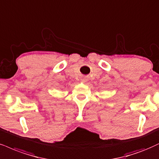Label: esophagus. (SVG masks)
Returning <instances> with one entry per match:
<instances>
[{
	"label": "esophagus",
	"mask_w": 159,
	"mask_h": 159,
	"mask_svg": "<svg viewBox=\"0 0 159 159\" xmlns=\"http://www.w3.org/2000/svg\"><path fill=\"white\" fill-rule=\"evenodd\" d=\"M81 81H82V83H86V82H87V80L85 79V78H83V79L81 80Z\"/></svg>",
	"instance_id": "1"
}]
</instances>
